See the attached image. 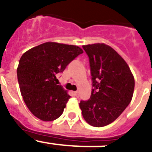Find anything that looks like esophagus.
Returning a JSON list of instances; mask_svg holds the SVG:
<instances>
[{
    "mask_svg": "<svg viewBox=\"0 0 152 152\" xmlns=\"http://www.w3.org/2000/svg\"><path fill=\"white\" fill-rule=\"evenodd\" d=\"M73 94L75 96H78V92L77 91H74Z\"/></svg>",
    "mask_w": 152,
    "mask_h": 152,
    "instance_id": "34e87169",
    "label": "esophagus"
}]
</instances>
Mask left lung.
Instances as JSON below:
<instances>
[{"instance_id": "8db88e82", "label": "left lung", "mask_w": 152, "mask_h": 152, "mask_svg": "<svg viewBox=\"0 0 152 152\" xmlns=\"http://www.w3.org/2000/svg\"><path fill=\"white\" fill-rule=\"evenodd\" d=\"M89 58L92 91L79 103L86 122L102 127L116 120L132 98L135 80L121 56L106 44L83 45Z\"/></svg>"}]
</instances>
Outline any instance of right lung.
I'll use <instances>...</instances> for the list:
<instances>
[{
	"mask_svg": "<svg viewBox=\"0 0 152 152\" xmlns=\"http://www.w3.org/2000/svg\"><path fill=\"white\" fill-rule=\"evenodd\" d=\"M83 50L72 45L45 42L29 49L21 56L17 70L21 95L30 112L42 121H53L62 114L71 96L56 75Z\"/></svg>",
	"mask_w": 152,
	"mask_h": 152,
	"instance_id": "1",
	"label": "right lung"
}]
</instances>
